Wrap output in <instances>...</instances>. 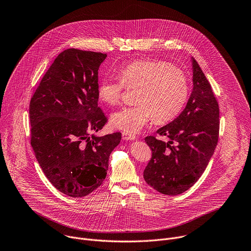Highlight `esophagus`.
<instances>
[{"label": "esophagus", "mask_w": 251, "mask_h": 251, "mask_svg": "<svg viewBox=\"0 0 251 251\" xmlns=\"http://www.w3.org/2000/svg\"><path fill=\"white\" fill-rule=\"evenodd\" d=\"M122 137H123V140H125V141H133V140L136 139L135 135H130V134H127V133H123Z\"/></svg>", "instance_id": "1"}]
</instances>
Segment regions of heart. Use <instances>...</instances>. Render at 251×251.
Returning a JSON list of instances; mask_svg holds the SVG:
<instances>
[{"label": "heart", "instance_id": "heart-1", "mask_svg": "<svg viewBox=\"0 0 251 251\" xmlns=\"http://www.w3.org/2000/svg\"><path fill=\"white\" fill-rule=\"evenodd\" d=\"M119 78L104 75L97 87L98 99L107 104H117L124 85L138 87L134 106L112 113L111 125L127 134H136L153 117L156 123L173 120L181 112L189 95L188 80L183 71L158 59H139L118 69Z\"/></svg>", "mask_w": 251, "mask_h": 251}]
</instances>
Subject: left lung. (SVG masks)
<instances>
[{"instance_id": "left-lung-1", "label": "left lung", "mask_w": 251, "mask_h": 251, "mask_svg": "<svg viewBox=\"0 0 251 251\" xmlns=\"http://www.w3.org/2000/svg\"><path fill=\"white\" fill-rule=\"evenodd\" d=\"M193 90L185 109L157 133L163 142L145 138L152 159L143 173L146 183L163 195L176 196L193 187L216 150L220 131V109L211 86L198 62L191 57Z\"/></svg>"}]
</instances>
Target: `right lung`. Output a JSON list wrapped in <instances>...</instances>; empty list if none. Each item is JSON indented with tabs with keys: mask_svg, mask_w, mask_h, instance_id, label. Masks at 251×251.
Here are the masks:
<instances>
[{
	"mask_svg": "<svg viewBox=\"0 0 251 251\" xmlns=\"http://www.w3.org/2000/svg\"><path fill=\"white\" fill-rule=\"evenodd\" d=\"M107 54L60 52L29 103L30 144L52 186L82 198L103 184L121 133L97 136L107 118L98 107V69Z\"/></svg>",
	"mask_w": 251,
	"mask_h": 251,
	"instance_id": "right-lung-1",
	"label": "right lung"
}]
</instances>
